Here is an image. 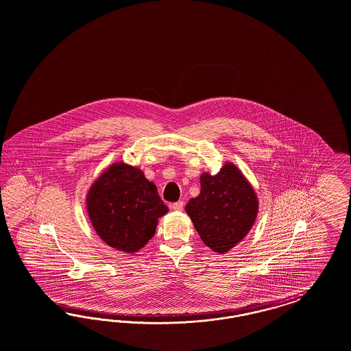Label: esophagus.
Instances as JSON below:
<instances>
[{
  "label": "esophagus",
  "mask_w": 351,
  "mask_h": 351,
  "mask_svg": "<svg viewBox=\"0 0 351 351\" xmlns=\"http://www.w3.org/2000/svg\"><path fill=\"white\" fill-rule=\"evenodd\" d=\"M171 208L175 210V211H182L184 202H182V201H178V202L172 203V204H171Z\"/></svg>",
  "instance_id": "obj_1"
}]
</instances>
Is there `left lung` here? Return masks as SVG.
Segmentation results:
<instances>
[{
	"mask_svg": "<svg viewBox=\"0 0 351 351\" xmlns=\"http://www.w3.org/2000/svg\"><path fill=\"white\" fill-rule=\"evenodd\" d=\"M257 207L252 186L234 165L226 163L213 176L203 173L201 194L188 202L185 211L203 243L225 254L250 232Z\"/></svg>",
	"mask_w": 351,
	"mask_h": 351,
	"instance_id": "8db88e82",
	"label": "left lung"
}]
</instances>
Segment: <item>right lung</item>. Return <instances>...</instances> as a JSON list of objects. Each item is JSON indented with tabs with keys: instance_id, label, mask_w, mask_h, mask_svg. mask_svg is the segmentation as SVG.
Here are the masks:
<instances>
[{
	"instance_id": "add662e5",
	"label": "right lung",
	"mask_w": 351,
	"mask_h": 351,
	"mask_svg": "<svg viewBox=\"0 0 351 351\" xmlns=\"http://www.w3.org/2000/svg\"><path fill=\"white\" fill-rule=\"evenodd\" d=\"M91 223L106 245L132 254L156 233L169 211L157 188L138 169L116 163L96 180L87 194Z\"/></svg>"
}]
</instances>
